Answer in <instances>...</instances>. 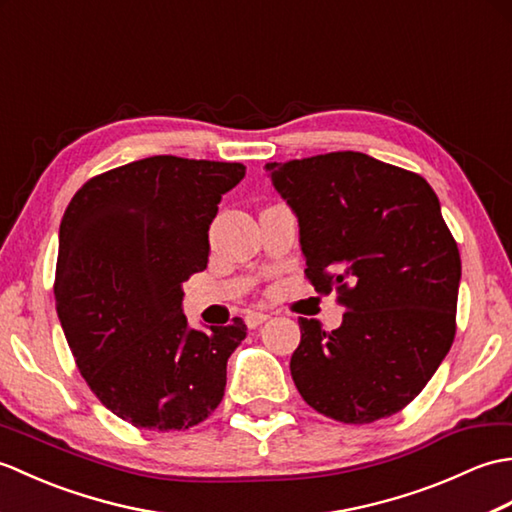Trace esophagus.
<instances>
[{
    "mask_svg": "<svg viewBox=\"0 0 512 512\" xmlns=\"http://www.w3.org/2000/svg\"><path fill=\"white\" fill-rule=\"evenodd\" d=\"M244 321H246L248 328L253 330V328H259V325L268 321V314H264V312H253V310H250V312H246Z\"/></svg>",
    "mask_w": 512,
    "mask_h": 512,
    "instance_id": "1",
    "label": "esophagus"
}]
</instances>
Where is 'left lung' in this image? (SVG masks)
I'll return each instance as SVG.
<instances>
[{
	"mask_svg": "<svg viewBox=\"0 0 512 512\" xmlns=\"http://www.w3.org/2000/svg\"><path fill=\"white\" fill-rule=\"evenodd\" d=\"M299 220L306 277L339 292L343 323L299 319L290 374L312 409L347 424L394 416L416 398L455 336L462 262L438 195L361 151L268 162Z\"/></svg>",
	"mask_w": 512,
	"mask_h": 512,
	"instance_id": "left-lung-1",
	"label": "left lung"
}]
</instances>
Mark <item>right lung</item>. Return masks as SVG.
<instances>
[{"label":"right lung","instance_id":"obj_1","mask_svg":"<svg viewBox=\"0 0 512 512\" xmlns=\"http://www.w3.org/2000/svg\"><path fill=\"white\" fill-rule=\"evenodd\" d=\"M239 162L151 156L94 176L59 228L54 299L81 376L138 429L176 431L222 402L246 325L189 328L182 284L209 262V226Z\"/></svg>","mask_w":512,"mask_h":512}]
</instances>
